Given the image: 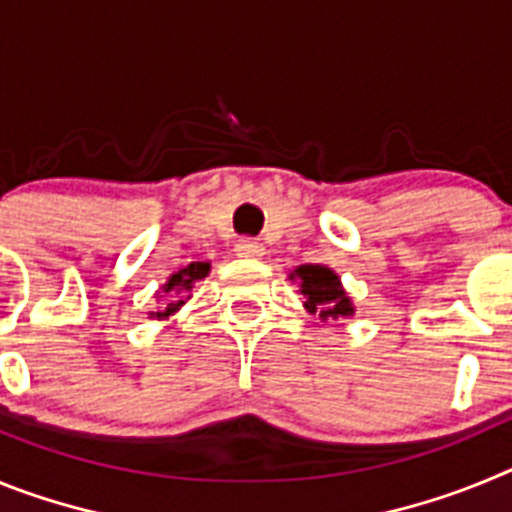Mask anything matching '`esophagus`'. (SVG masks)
I'll return each instance as SVG.
<instances>
[{"label":"esophagus","mask_w":512,"mask_h":512,"mask_svg":"<svg viewBox=\"0 0 512 512\" xmlns=\"http://www.w3.org/2000/svg\"><path fill=\"white\" fill-rule=\"evenodd\" d=\"M235 253L243 256V259H261L264 256V243H259L256 238H241L235 243Z\"/></svg>","instance_id":"obj_1"}]
</instances>
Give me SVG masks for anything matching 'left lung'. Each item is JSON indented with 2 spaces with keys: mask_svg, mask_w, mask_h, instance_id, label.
I'll return each mask as SVG.
<instances>
[{
  "mask_svg": "<svg viewBox=\"0 0 512 512\" xmlns=\"http://www.w3.org/2000/svg\"><path fill=\"white\" fill-rule=\"evenodd\" d=\"M289 279H300V292L305 295L307 312L318 315L323 323L354 315V302L348 300L341 279L328 266L302 264L289 274Z\"/></svg>",
  "mask_w": 512,
  "mask_h": 512,
  "instance_id": "1",
  "label": "left lung"
}]
</instances>
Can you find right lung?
Returning a JSON list of instances; mask_svg holds the SVG:
<instances>
[{
	"mask_svg": "<svg viewBox=\"0 0 512 512\" xmlns=\"http://www.w3.org/2000/svg\"><path fill=\"white\" fill-rule=\"evenodd\" d=\"M207 274H210V264H207V261H192L189 266H184V269H179L176 274H171L169 282L164 284V292L169 295L166 300L169 302H166L164 310L148 312V315L156 320H166L169 315H174V312L184 305V300H189L187 292H192L194 282L205 279Z\"/></svg>",
	"mask_w": 512,
	"mask_h": 512,
	"instance_id": "add662e5",
	"label": "right lung"
}]
</instances>
